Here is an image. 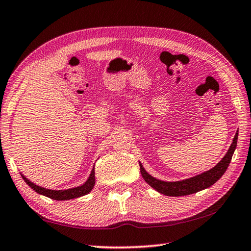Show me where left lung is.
Returning a JSON list of instances; mask_svg holds the SVG:
<instances>
[{
    "label": "left lung",
    "mask_w": 251,
    "mask_h": 251,
    "mask_svg": "<svg viewBox=\"0 0 251 251\" xmlns=\"http://www.w3.org/2000/svg\"><path fill=\"white\" fill-rule=\"evenodd\" d=\"M237 141H238V131L236 133L235 137H233V141L231 143L230 147H229L227 154L225 155L224 158L220 160L214 168H211L210 171L201 174V175L189 178V179L173 181V182L156 179V178L151 176L150 174L143 168L142 164H139L141 165L142 176L148 185L152 187V188L157 190L158 193L166 195V196H173V197L186 196V195L201 192V190L206 189L211 185H214L215 182L224 175L225 172H226L229 164H230L233 151L236 150Z\"/></svg>",
    "instance_id": "obj_1"
}]
</instances>
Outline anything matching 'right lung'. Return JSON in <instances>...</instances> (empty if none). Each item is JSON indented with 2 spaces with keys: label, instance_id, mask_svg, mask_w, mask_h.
<instances>
[{
  "label": "right lung",
  "instance_id": "obj_1",
  "mask_svg": "<svg viewBox=\"0 0 251 251\" xmlns=\"http://www.w3.org/2000/svg\"><path fill=\"white\" fill-rule=\"evenodd\" d=\"M23 177V179L25 182L31 187L33 190H35L37 194L44 195V196L52 198V199H56V201H67V199H73V198H77L80 196H84L91 192L93 189V187L95 185V171L93 168V171L91 173V176L88 177L87 181L83 184L82 186L75 187V188H71V189H65V190H52V189H46L43 188V187H40L35 184H33L32 181H29L26 179V177Z\"/></svg>",
  "mask_w": 251,
  "mask_h": 251
}]
</instances>
